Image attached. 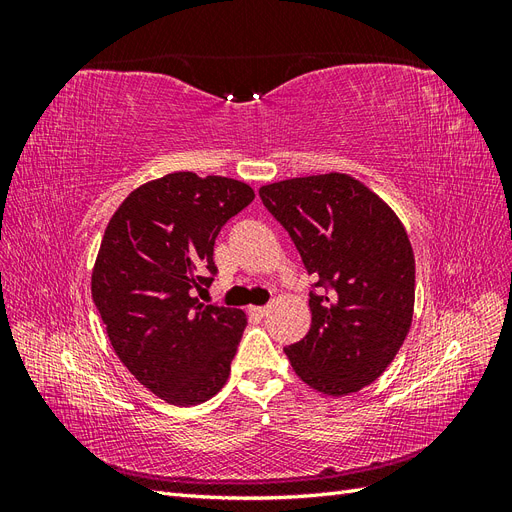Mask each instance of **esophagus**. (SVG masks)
<instances>
[{
  "label": "esophagus",
  "mask_w": 512,
  "mask_h": 512,
  "mask_svg": "<svg viewBox=\"0 0 512 512\" xmlns=\"http://www.w3.org/2000/svg\"><path fill=\"white\" fill-rule=\"evenodd\" d=\"M269 312H271L269 305H267V307H250V314H254V316H258V318H265Z\"/></svg>",
  "instance_id": "34e87169"
}]
</instances>
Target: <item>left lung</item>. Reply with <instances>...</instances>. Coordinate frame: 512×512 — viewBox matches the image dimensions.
Segmentation results:
<instances>
[{
	"label": "left lung",
	"instance_id": "obj_1",
	"mask_svg": "<svg viewBox=\"0 0 512 512\" xmlns=\"http://www.w3.org/2000/svg\"><path fill=\"white\" fill-rule=\"evenodd\" d=\"M262 203L297 245L320 294L312 327L286 356L307 386L333 397L382 376L410 331L414 252L384 200L344 173L262 185Z\"/></svg>",
	"mask_w": 512,
	"mask_h": 512
}]
</instances>
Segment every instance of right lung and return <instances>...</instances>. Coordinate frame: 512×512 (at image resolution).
Wrapping results in <instances>:
<instances>
[{"mask_svg":"<svg viewBox=\"0 0 512 512\" xmlns=\"http://www.w3.org/2000/svg\"><path fill=\"white\" fill-rule=\"evenodd\" d=\"M252 200L237 179L170 173L130 192L104 230L91 297L119 361L166 404H203L228 380L247 318L194 294L218 271L215 237Z\"/></svg>","mask_w":512,"mask_h":512,"instance_id":"1","label":"right lung"}]
</instances>
